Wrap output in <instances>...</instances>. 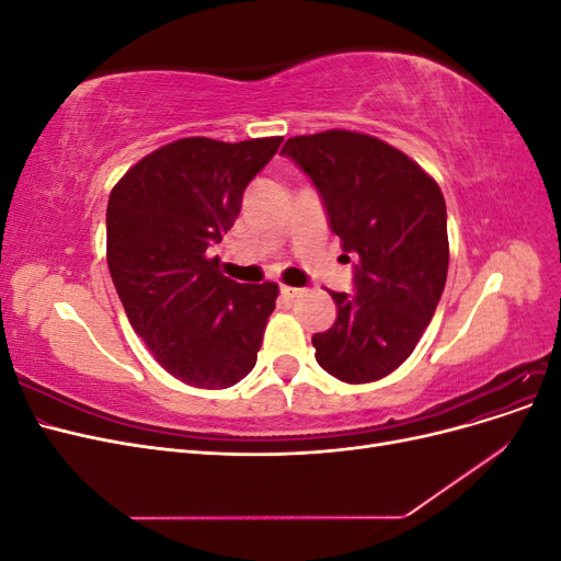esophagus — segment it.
Wrapping results in <instances>:
<instances>
[{
	"instance_id": "obj_1",
	"label": "esophagus",
	"mask_w": 561,
	"mask_h": 561,
	"mask_svg": "<svg viewBox=\"0 0 561 561\" xmlns=\"http://www.w3.org/2000/svg\"><path fill=\"white\" fill-rule=\"evenodd\" d=\"M280 295H283V297H287V299H295V297H299V295H301V290H299V287L283 285V287H280Z\"/></svg>"
}]
</instances>
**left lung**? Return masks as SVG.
<instances>
[{"instance_id":"left-lung-1","label":"left lung","mask_w":561,"mask_h":561,"mask_svg":"<svg viewBox=\"0 0 561 561\" xmlns=\"http://www.w3.org/2000/svg\"><path fill=\"white\" fill-rule=\"evenodd\" d=\"M325 201L355 295L330 293L336 320L313 334L316 360L339 381L388 377L416 348L449 268L447 206L437 182L375 135L332 128L283 145Z\"/></svg>"}]
</instances>
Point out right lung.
Listing matches in <instances>:
<instances>
[{
    "label": "right lung",
    "instance_id": "obj_1",
    "mask_svg": "<svg viewBox=\"0 0 561 561\" xmlns=\"http://www.w3.org/2000/svg\"><path fill=\"white\" fill-rule=\"evenodd\" d=\"M280 142L182 138L140 159L110 194L107 266L118 299L157 363L194 388H229L257 363L278 285L236 283L208 250Z\"/></svg>",
    "mask_w": 561,
    "mask_h": 561
}]
</instances>
